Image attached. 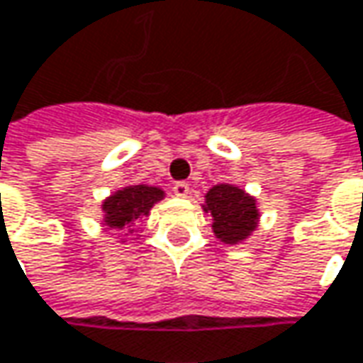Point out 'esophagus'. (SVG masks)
Returning <instances> with one entry per match:
<instances>
[{
    "mask_svg": "<svg viewBox=\"0 0 363 363\" xmlns=\"http://www.w3.org/2000/svg\"><path fill=\"white\" fill-rule=\"evenodd\" d=\"M172 191H174L177 197H189V193H191V189H189L186 182H174L172 184Z\"/></svg>",
    "mask_w": 363,
    "mask_h": 363,
    "instance_id": "1",
    "label": "esophagus"
}]
</instances>
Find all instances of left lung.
Segmentation results:
<instances>
[{
  "mask_svg": "<svg viewBox=\"0 0 363 363\" xmlns=\"http://www.w3.org/2000/svg\"><path fill=\"white\" fill-rule=\"evenodd\" d=\"M203 209L213 218V234L225 245H238L259 222L257 201L234 184H216L207 191Z\"/></svg>",
  "mask_w": 363,
  "mask_h": 363,
  "instance_id": "8db88e82",
  "label": "left lung"
}]
</instances>
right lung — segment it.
Segmentation results:
<instances>
[{"label": "right lung", "mask_w": 363, "mask_h": 363, "mask_svg": "<svg viewBox=\"0 0 363 363\" xmlns=\"http://www.w3.org/2000/svg\"><path fill=\"white\" fill-rule=\"evenodd\" d=\"M160 199H164V191L158 186H147V184L125 186L102 203L104 224L117 230L129 228L138 218L147 216L154 203H158Z\"/></svg>", "instance_id": "1"}]
</instances>
